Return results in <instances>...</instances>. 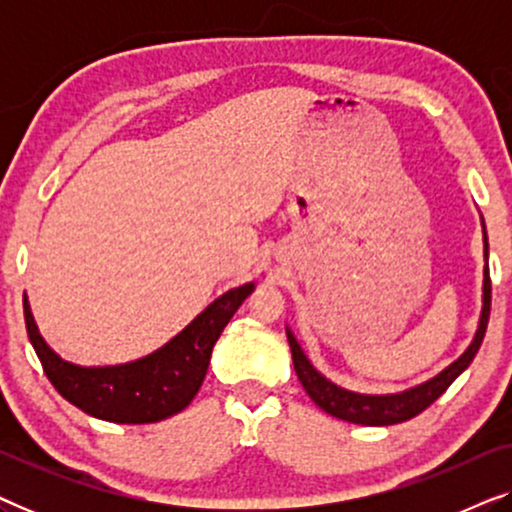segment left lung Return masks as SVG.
Wrapping results in <instances>:
<instances>
[{
	"label": "left lung",
	"mask_w": 512,
	"mask_h": 512,
	"mask_svg": "<svg viewBox=\"0 0 512 512\" xmlns=\"http://www.w3.org/2000/svg\"><path fill=\"white\" fill-rule=\"evenodd\" d=\"M482 235H485V261H487L489 244H487L485 223H482ZM489 307H492V282H489V268L485 265V279H482V312H480V324H478V331H475L473 342L468 345L466 352L461 354L457 361L450 363V366L443 370V373L431 377L429 382L417 384V387L412 389H405L401 394L373 396V394H356V391L342 389L331 380H326V377L312 366L310 359L303 354V349H300L298 340L293 338L289 328H286V338H289L293 368H296L298 380L307 391V396H310L321 410L352 424L389 426V424L408 422V419L417 417L419 412H424L433 401H436V398L445 394L447 387H450V384L457 380L468 366H471V361L475 359V354H478V349L482 345V338H485Z\"/></svg>",
	"instance_id": "obj_1"
}]
</instances>
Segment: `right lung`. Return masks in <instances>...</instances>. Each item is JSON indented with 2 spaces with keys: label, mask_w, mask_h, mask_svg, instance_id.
<instances>
[{
  "label": "right lung",
  "mask_w": 512,
  "mask_h": 512,
  "mask_svg": "<svg viewBox=\"0 0 512 512\" xmlns=\"http://www.w3.org/2000/svg\"><path fill=\"white\" fill-rule=\"evenodd\" d=\"M251 291V282L226 291L167 345L123 366L83 368L60 359L41 338L27 298L25 326L46 377L69 403L104 422L151 424L177 415L193 401L216 340Z\"/></svg>",
  "instance_id": "1"
}]
</instances>
